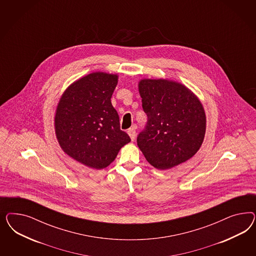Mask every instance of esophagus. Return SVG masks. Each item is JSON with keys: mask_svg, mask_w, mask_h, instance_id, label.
I'll use <instances>...</instances> for the list:
<instances>
[{"mask_svg": "<svg viewBox=\"0 0 256 256\" xmlns=\"http://www.w3.org/2000/svg\"><path fill=\"white\" fill-rule=\"evenodd\" d=\"M128 134L130 135V137L132 140H135V137H136V130H135V128H130V130H128Z\"/></svg>", "mask_w": 256, "mask_h": 256, "instance_id": "34e87169", "label": "esophagus"}]
</instances>
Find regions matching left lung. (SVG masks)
<instances>
[{
  "mask_svg": "<svg viewBox=\"0 0 256 256\" xmlns=\"http://www.w3.org/2000/svg\"><path fill=\"white\" fill-rule=\"evenodd\" d=\"M146 130L137 144L148 162L167 170L192 158L204 142L206 117L197 96L188 87L167 78L139 82Z\"/></svg>",
  "mask_w": 256,
  "mask_h": 256,
  "instance_id": "8db88e82",
  "label": "left lung"
}]
</instances>
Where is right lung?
Here are the masks:
<instances>
[{
  "label": "right lung",
  "mask_w": 256,
  "mask_h": 256,
  "mask_svg": "<svg viewBox=\"0 0 256 256\" xmlns=\"http://www.w3.org/2000/svg\"><path fill=\"white\" fill-rule=\"evenodd\" d=\"M117 82V74H88L64 90L56 108L55 134L60 146L89 168L108 167L130 142L120 130L119 116L110 102Z\"/></svg>",
  "instance_id": "add662e5"
}]
</instances>
